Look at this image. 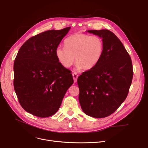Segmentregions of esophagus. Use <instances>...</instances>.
Here are the masks:
<instances>
[{
	"mask_svg": "<svg viewBox=\"0 0 148 148\" xmlns=\"http://www.w3.org/2000/svg\"><path fill=\"white\" fill-rule=\"evenodd\" d=\"M73 76L74 82H77V78H78V75L77 74V73H73Z\"/></svg>",
	"mask_w": 148,
	"mask_h": 148,
	"instance_id": "34e87169",
	"label": "esophagus"
}]
</instances>
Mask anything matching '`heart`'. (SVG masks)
Listing matches in <instances>:
<instances>
[{
  "label": "heart",
  "instance_id": "b5f03b06",
  "mask_svg": "<svg viewBox=\"0 0 148 148\" xmlns=\"http://www.w3.org/2000/svg\"><path fill=\"white\" fill-rule=\"evenodd\" d=\"M64 47L56 48V56L64 68L71 66L75 60L77 69L90 70L100 62L104 51V43L101 37L82 33L71 35L64 40Z\"/></svg>",
  "mask_w": 148,
  "mask_h": 148
}]
</instances>
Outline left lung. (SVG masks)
Instances as JSON below:
<instances>
[{
    "label": "left lung",
    "mask_w": 148,
    "mask_h": 148,
    "mask_svg": "<svg viewBox=\"0 0 148 148\" xmlns=\"http://www.w3.org/2000/svg\"><path fill=\"white\" fill-rule=\"evenodd\" d=\"M102 38L104 51L95 67L77 79L79 100L87 115L105 118L126 99L133 78L132 63L122 42L108 30L87 31Z\"/></svg>",
    "instance_id": "left-lung-1"
}]
</instances>
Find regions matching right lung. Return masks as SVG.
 <instances>
[{"label":"right lung","instance_id":"right-lung-1","mask_svg":"<svg viewBox=\"0 0 148 148\" xmlns=\"http://www.w3.org/2000/svg\"><path fill=\"white\" fill-rule=\"evenodd\" d=\"M71 27L50 30L30 38L14 62V88L24 110L46 118L56 113L74 83L71 71L60 64L56 49Z\"/></svg>","mask_w":148,"mask_h":148}]
</instances>
